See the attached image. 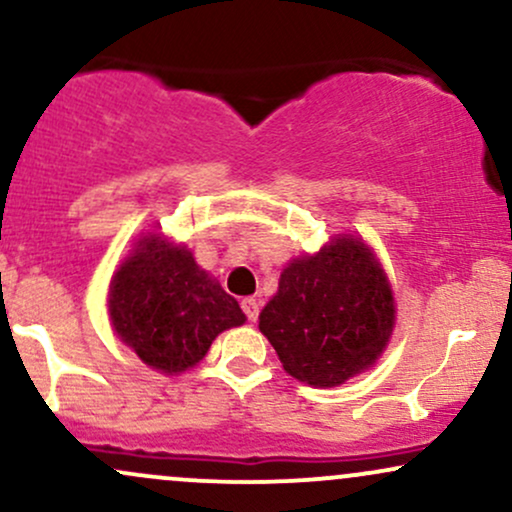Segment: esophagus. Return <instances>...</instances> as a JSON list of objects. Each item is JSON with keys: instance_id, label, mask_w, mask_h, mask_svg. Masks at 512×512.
Returning <instances> with one entry per match:
<instances>
[{"instance_id": "esophagus-1", "label": "esophagus", "mask_w": 512, "mask_h": 512, "mask_svg": "<svg viewBox=\"0 0 512 512\" xmlns=\"http://www.w3.org/2000/svg\"><path fill=\"white\" fill-rule=\"evenodd\" d=\"M240 308H243V313L250 322H255L257 317H260V301H257V298H243Z\"/></svg>"}]
</instances>
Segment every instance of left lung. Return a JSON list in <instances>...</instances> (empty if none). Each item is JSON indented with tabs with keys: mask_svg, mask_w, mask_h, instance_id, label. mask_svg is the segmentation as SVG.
<instances>
[{
	"mask_svg": "<svg viewBox=\"0 0 512 512\" xmlns=\"http://www.w3.org/2000/svg\"><path fill=\"white\" fill-rule=\"evenodd\" d=\"M392 327L387 276L358 238H337L293 260L260 313V330L286 373L315 387L342 385L373 366Z\"/></svg>",
	"mask_w": 512,
	"mask_h": 512,
	"instance_id": "obj_1",
	"label": "left lung"
}]
</instances>
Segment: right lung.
<instances>
[{
	"mask_svg": "<svg viewBox=\"0 0 512 512\" xmlns=\"http://www.w3.org/2000/svg\"><path fill=\"white\" fill-rule=\"evenodd\" d=\"M110 317L146 366L180 373L195 366L228 327L245 322L238 301L199 269L190 250L149 236L110 284Z\"/></svg>",
	"mask_w": 512,
	"mask_h": 512,
	"instance_id": "add662e5",
	"label": "right lung"
}]
</instances>
